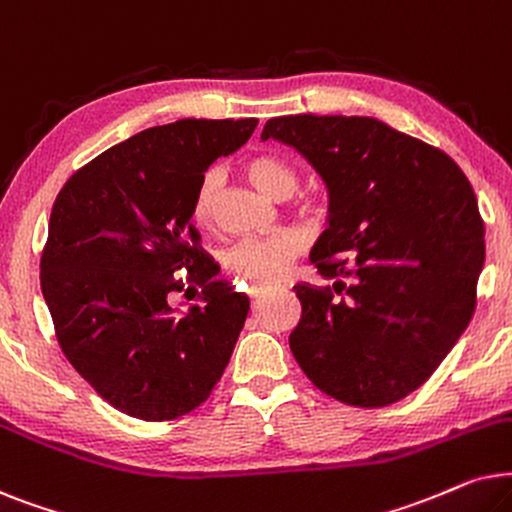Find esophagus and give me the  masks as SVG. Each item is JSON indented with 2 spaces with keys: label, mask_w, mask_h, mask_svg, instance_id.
I'll use <instances>...</instances> for the list:
<instances>
[{
  "label": "esophagus",
  "mask_w": 512,
  "mask_h": 512,
  "mask_svg": "<svg viewBox=\"0 0 512 512\" xmlns=\"http://www.w3.org/2000/svg\"><path fill=\"white\" fill-rule=\"evenodd\" d=\"M269 290H274V285H252V288L248 290V295H250L252 299H257V297L267 295Z\"/></svg>",
  "instance_id": "obj_1"
}]
</instances>
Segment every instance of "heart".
Wrapping results in <instances>:
<instances>
[{
  "instance_id": "obj_1",
  "label": "heart",
  "mask_w": 512,
  "mask_h": 512,
  "mask_svg": "<svg viewBox=\"0 0 512 512\" xmlns=\"http://www.w3.org/2000/svg\"><path fill=\"white\" fill-rule=\"evenodd\" d=\"M248 177L260 192L271 199H288L297 192L299 175L288 161L278 156H255L248 161ZM220 170L210 168L196 187L192 215L199 224L210 222L215 210V196L220 187ZM304 250V238L297 231H278L269 236H245L224 252V269L231 276L248 278V281H276L285 274L290 262Z\"/></svg>"
}]
</instances>
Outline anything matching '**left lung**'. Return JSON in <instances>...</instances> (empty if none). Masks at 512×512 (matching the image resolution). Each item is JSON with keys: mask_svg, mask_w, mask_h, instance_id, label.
<instances>
[{"mask_svg": "<svg viewBox=\"0 0 512 512\" xmlns=\"http://www.w3.org/2000/svg\"><path fill=\"white\" fill-rule=\"evenodd\" d=\"M297 149L325 182L327 229L311 250L330 288L299 283L292 356L320 391L384 407L419 388L475 309L485 224L445 152L372 117L288 114L262 140Z\"/></svg>", "mask_w": 512, "mask_h": 512, "instance_id": "left-lung-1", "label": "left lung"}]
</instances>
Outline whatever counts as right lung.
<instances>
[{"label":"right lung","instance_id":"add662e5","mask_svg":"<svg viewBox=\"0 0 512 512\" xmlns=\"http://www.w3.org/2000/svg\"><path fill=\"white\" fill-rule=\"evenodd\" d=\"M257 119H180L135 133L77 170L51 210L42 292L74 370L119 412L166 421L208 398L250 299L217 278L199 248V180L234 154ZM182 266L204 290L177 317L167 302Z\"/></svg>","mask_w":512,"mask_h":512}]
</instances>
